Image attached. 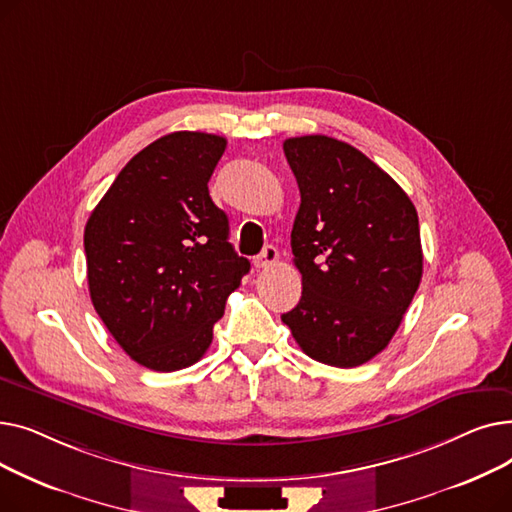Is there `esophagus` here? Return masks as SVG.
<instances>
[{
  "label": "esophagus",
  "instance_id": "esophagus-1",
  "mask_svg": "<svg viewBox=\"0 0 512 512\" xmlns=\"http://www.w3.org/2000/svg\"><path fill=\"white\" fill-rule=\"evenodd\" d=\"M276 261H278V249H276L274 245H265L263 251H261V255H257V257L253 259L257 270H263V267H270V265H274Z\"/></svg>",
  "mask_w": 512,
  "mask_h": 512
}]
</instances>
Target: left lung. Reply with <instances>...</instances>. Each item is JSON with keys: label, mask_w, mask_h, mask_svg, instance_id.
<instances>
[{"label": "left lung", "mask_w": 512, "mask_h": 512, "mask_svg": "<svg viewBox=\"0 0 512 512\" xmlns=\"http://www.w3.org/2000/svg\"><path fill=\"white\" fill-rule=\"evenodd\" d=\"M284 155L301 191L290 247L303 294L282 321L311 359L363 365L388 346L419 288L417 209L367 155L326 134L286 139Z\"/></svg>", "instance_id": "8db88e82"}]
</instances>
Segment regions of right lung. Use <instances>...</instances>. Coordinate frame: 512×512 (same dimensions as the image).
Segmentation results:
<instances>
[{
    "label": "right lung",
    "instance_id": "right-lung-1",
    "mask_svg": "<svg viewBox=\"0 0 512 512\" xmlns=\"http://www.w3.org/2000/svg\"><path fill=\"white\" fill-rule=\"evenodd\" d=\"M218 134L180 130L134 155L85 226L91 301L124 353L153 371L197 363L251 263L228 242L207 182Z\"/></svg>",
    "mask_w": 512,
    "mask_h": 512
}]
</instances>
